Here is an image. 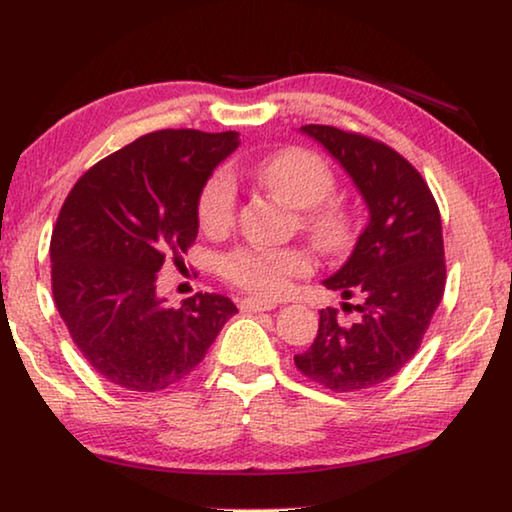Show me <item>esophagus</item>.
<instances>
[{"label":"esophagus","instance_id":"34e87169","mask_svg":"<svg viewBox=\"0 0 512 512\" xmlns=\"http://www.w3.org/2000/svg\"><path fill=\"white\" fill-rule=\"evenodd\" d=\"M239 307L244 311H271L275 309V302L262 300V298H241Z\"/></svg>","mask_w":512,"mask_h":512}]
</instances>
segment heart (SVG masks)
Masks as SVG:
<instances>
[{
	"instance_id": "1",
	"label": "heart",
	"mask_w": 512,
	"mask_h": 512,
	"mask_svg": "<svg viewBox=\"0 0 512 512\" xmlns=\"http://www.w3.org/2000/svg\"><path fill=\"white\" fill-rule=\"evenodd\" d=\"M253 178L291 207H298L300 230L318 248L339 253L352 241V216L343 205L327 201L334 192V173L318 153L300 146L266 155L253 169ZM198 225L207 235H223L235 225L237 189L228 171H214L198 194ZM221 275L237 289L259 298H275L291 287L296 277L311 271L305 248H237L223 255Z\"/></svg>"
}]
</instances>
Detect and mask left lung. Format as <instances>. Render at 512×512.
<instances>
[{"label":"left lung","instance_id":"1","mask_svg":"<svg viewBox=\"0 0 512 512\" xmlns=\"http://www.w3.org/2000/svg\"><path fill=\"white\" fill-rule=\"evenodd\" d=\"M341 162L370 210L368 228L339 273L323 282L341 291L339 309H320L311 348L296 354V368L334 393H354L384 384L418 352L422 336L445 293V246L440 210L420 171L391 146L334 126L307 124Z\"/></svg>","mask_w":512,"mask_h":512}]
</instances>
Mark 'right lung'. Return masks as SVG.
Here are the masks:
<instances>
[{
	"mask_svg": "<svg viewBox=\"0 0 512 512\" xmlns=\"http://www.w3.org/2000/svg\"><path fill=\"white\" fill-rule=\"evenodd\" d=\"M237 133L164 128L137 137L76 180L51 232V291L79 352L124 391L158 393L192 375L235 302L155 296L164 259L198 235V194L237 149Z\"/></svg>",
	"mask_w": 512,
	"mask_h": 512,
	"instance_id": "obj_1",
	"label": "right lung"
}]
</instances>
